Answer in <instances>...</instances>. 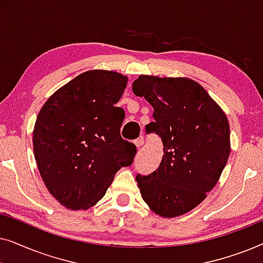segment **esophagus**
<instances>
[{
  "label": "esophagus",
  "mask_w": 263,
  "mask_h": 263,
  "mask_svg": "<svg viewBox=\"0 0 263 263\" xmlns=\"http://www.w3.org/2000/svg\"><path fill=\"white\" fill-rule=\"evenodd\" d=\"M134 143L136 145V147H141V146L143 145V143H145V140H143L142 136H140L139 139H136V140H135Z\"/></svg>",
  "instance_id": "obj_1"
}]
</instances>
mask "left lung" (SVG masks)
I'll return each instance as SVG.
<instances>
[{
  "instance_id": "1",
  "label": "left lung",
  "mask_w": 263,
  "mask_h": 263,
  "mask_svg": "<svg viewBox=\"0 0 263 263\" xmlns=\"http://www.w3.org/2000/svg\"><path fill=\"white\" fill-rule=\"evenodd\" d=\"M133 92L153 106L146 133L159 135L164 146L159 167L136 175L142 199L160 217L188 213L206 199L228 163V117L192 79L140 75Z\"/></svg>"
}]
</instances>
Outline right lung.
<instances>
[{
  "instance_id": "1",
  "label": "right lung",
  "mask_w": 263,
  "mask_h": 263,
  "mask_svg": "<svg viewBox=\"0 0 263 263\" xmlns=\"http://www.w3.org/2000/svg\"><path fill=\"white\" fill-rule=\"evenodd\" d=\"M128 78L88 70L46 100L33 129V152L50 194L68 210H87L105 195L115 175L132 165L134 143L120 134L124 111L115 106Z\"/></svg>"
}]
</instances>
